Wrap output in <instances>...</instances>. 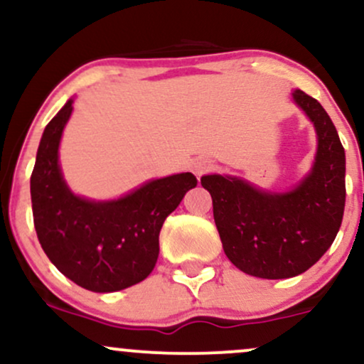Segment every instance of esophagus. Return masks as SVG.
<instances>
[{"instance_id":"obj_1","label":"esophagus","mask_w":364,"mask_h":364,"mask_svg":"<svg viewBox=\"0 0 364 364\" xmlns=\"http://www.w3.org/2000/svg\"><path fill=\"white\" fill-rule=\"evenodd\" d=\"M212 168H214V162L208 161V159H200V161L195 162L193 173L196 174V176H202V174H205V173H208V171H212Z\"/></svg>"}]
</instances>
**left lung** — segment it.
Here are the masks:
<instances>
[{
    "mask_svg": "<svg viewBox=\"0 0 364 364\" xmlns=\"http://www.w3.org/2000/svg\"><path fill=\"white\" fill-rule=\"evenodd\" d=\"M313 121L318 150L311 173L287 193H265L243 179L202 178L228 258L245 274L289 279L306 272L336 240L346 205V154L337 129L316 99L296 90Z\"/></svg>",
    "mask_w": 364,
    "mask_h": 364,
    "instance_id": "1",
    "label": "left lung"
}]
</instances>
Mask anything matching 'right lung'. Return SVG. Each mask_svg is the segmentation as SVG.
Returning <instances> with one entry per match:
<instances>
[{"instance_id":"right-lung-1","label":"right lung","mask_w":364,"mask_h":364,"mask_svg":"<svg viewBox=\"0 0 364 364\" xmlns=\"http://www.w3.org/2000/svg\"><path fill=\"white\" fill-rule=\"evenodd\" d=\"M72 102L46 127L31 176L32 214L44 253L63 275L94 292H112L144 281L156 267L159 232L196 176L154 179L114 202L73 195L58 166V147Z\"/></svg>"}]
</instances>
